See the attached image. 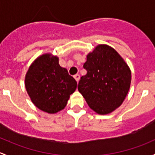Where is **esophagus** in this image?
Returning <instances> with one entry per match:
<instances>
[{
    "label": "esophagus",
    "mask_w": 155,
    "mask_h": 155,
    "mask_svg": "<svg viewBox=\"0 0 155 155\" xmlns=\"http://www.w3.org/2000/svg\"><path fill=\"white\" fill-rule=\"evenodd\" d=\"M74 78L76 80V81H77V82H78L80 80V75L78 74H76L75 75H74Z\"/></svg>",
    "instance_id": "esophagus-1"
}]
</instances>
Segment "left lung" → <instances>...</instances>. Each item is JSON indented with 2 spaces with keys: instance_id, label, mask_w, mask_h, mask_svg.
Returning <instances> with one entry per match:
<instances>
[{
  "instance_id": "1",
  "label": "left lung",
  "mask_w": 155,
  "mask_h": 155,
  "mask_svg": "<svg viewBox=\"0 0 155 155\" xmlns=\"http://www.w3.org/2000/svg\"><path fill=\"white\" fill-rule=\"evenodd\" d=\"M87 74L78 89L89 107L98 114L113 112L125 100L131 81L130 70L113 48L99 45L87 55Z\"/></svg>"
}]
</instances>
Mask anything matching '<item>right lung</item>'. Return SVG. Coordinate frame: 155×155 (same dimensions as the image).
<instances>
[{"mask_svg": "<svg viewBox=\"0 0 155 155\" xmlns=\"http://www.w3.org/2000/svg\"><path fill=\"white\" fill-rule=\"evenodd\" d=\"M25 87L35 106L44 112L55 113L66 106L70 95L77 88V81L59 65L58 57L47 54L30 66Z\"/></svg>", "mask_w": 155, "mask_h": 155, "instance_id": "add662e5", "label": "right lung"}]
</instances>
